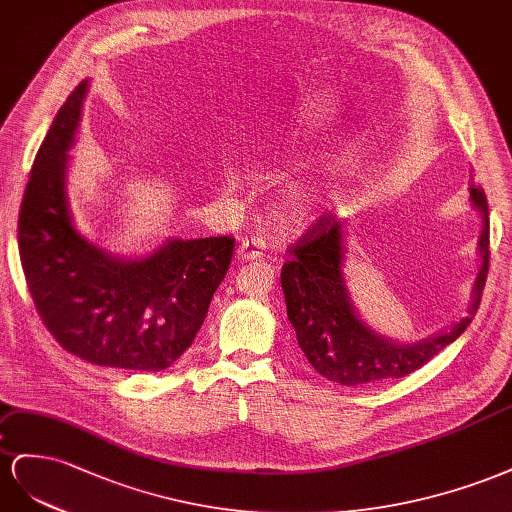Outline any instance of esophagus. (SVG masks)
<instances>
[{
  "label": "esophagus",
  "mask_w": 512,
  "mask_h": 512,
  "mask_svg": "<svg viewBox=\"0 0 512 512\" xmlns=\"http://www.w3.org/2000/svg\"><path fill=\"white\" fill-rule=\"evenodd\" d=\"M266 251V240L253 236V238H244L240 248H238V261H253L261 259Z\"/></svg>",
  "instance_id": "34e87169"
}]
</instances>
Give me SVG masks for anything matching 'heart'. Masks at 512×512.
<instances>
[{
    "instance_id": "obj_1",
    "label": "heart",
    "mask_w": 512,
    "mask_h": 512,
    "mask_svg": "<svg viewBox=\"0 0 512 512\" xmlns=\"http://www.w3.org/2000/svg\"><path fill=\"white\" fill-rule=\"evenodd\" d=\"M309 210H311V203L306 201V199H296V203H294V214L296 216H306L309 214Z\"/></svg>"
}]
</instances>
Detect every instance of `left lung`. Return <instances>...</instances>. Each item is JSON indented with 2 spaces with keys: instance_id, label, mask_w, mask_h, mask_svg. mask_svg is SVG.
Instances as JSON below:
<instances>
[{
  "instance_id": "left-lung-1",
  "label": "left lung",
  "mask_w": 512,
  "mask_h": 512,
  "mask_svg": "<svg viewBox=\"0 0 512 512\" xmlns=\"http://www.w3.org/2000/svg\"><path fill=\"white\" fill-rule=\"evenodd\" d=\"M472 206L483 216L478 253L483 264L476 274L465 315L435 337L397 343L371 330L358 317L343 276L345 225L334 216L319 221L291 246L281 270L287 317L311 367L341 386H369L414 373L422 364L457 341L472 324L489 272V206L483 188L470 186Z\"/></svg>"
}]
</instances>
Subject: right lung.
<instances>
[{
  "label": "right lung",
  "instance_id": "obj_1",
  "mask_svg": "<svg viewBox=\"0 0 512 512\" xmlns=\"http://www.w3.org/2000/svg\"><path fill=\"white\" fill-rule=\"evenodd\" d=\"M85 92L81 81L34 158L19 214L21 266L42 324L66 352L96 367L158 373L195 341L229 270L233 238H173L139 259L87 242L66 193Z\"/></svg>",
  "mask_w": 512,
  "mask_h": 512
}]
</instances>
